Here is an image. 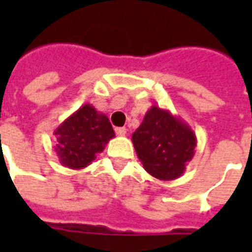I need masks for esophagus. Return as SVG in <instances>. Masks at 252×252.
Here are the masks:
<instances>
[{"mask_svg":"<svg viewBox=\"0 0 252 252\" xmlns=\"http://www.w3.org/2000/svg\"><path fill=\"white\" fill-rule=\"evenodd\" d=\"M115 132H116V134H118V136H126V128H124V126H120V128H116V129H115Z\"/></svg>","mask_w":252,"mask_h":252,"instance_id":"esophagus-1","label":"esophagus"}]
</instances>
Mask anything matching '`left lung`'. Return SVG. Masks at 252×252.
Returning a JSON list of instances; mask_svg holds the SVG:
<instances>
[{
	"instance_id": "8db88e82",
	"label": "left lung",
	"mask_w": 252,
	"mask_h": 252,
	"mask_svg": "<svg viewBox=\"0 0 252 252\" xmlns=\"http://www.w3.org/2000/svg\"><path fill=\"white\" fill-rule=\"evenodd\" d=\"M138 159L150 175L174 180L183 175L195 156L196 134L191 126L168 110L152 106L132 134Z\"/></svg>"
}]
</instances>
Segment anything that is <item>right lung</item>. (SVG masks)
<instances>
[{
    "mask_svg": "<svg viewBox=\"0 0 252 252\" xmlns=\"http://www.w3.org/2000/svg\"><path fill=\"white\" fill-rule=\"evenodd\" d=\"M59 161L63 166L80 170L89 166L102 153L111 138L115 137L110 120L95 110L93 104H84L65 119L53 132Z\"/></svg>",
    "mask_w": 252,
    "mask_h": 252,
    "instance_id": "obj_1",
    "label": "right lung"
}]
</instances>
